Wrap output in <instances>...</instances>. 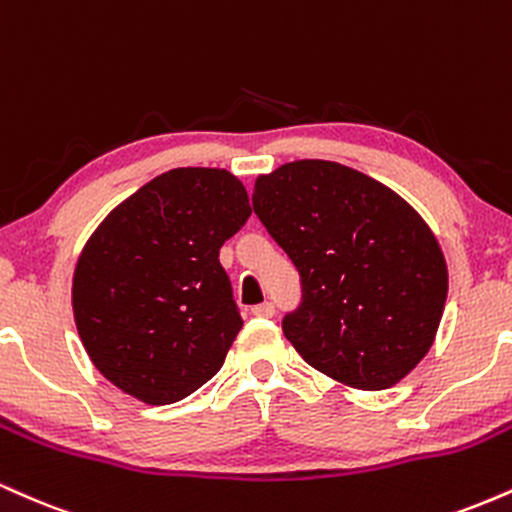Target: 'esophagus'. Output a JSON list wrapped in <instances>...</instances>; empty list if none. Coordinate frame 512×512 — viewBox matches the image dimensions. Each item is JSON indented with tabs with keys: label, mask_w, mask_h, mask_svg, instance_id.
<instances>
[{
	"label": "esophagus",
	"mask_w": 512,
	"mask_h": 512,
	"mask_svg": "<svg viewBox=\"0 0 512 512\" xmlns=\"http://www.w3.org/2000/svg\"><path fill=\"white\" fill-rule=\"evenodd\" d=\"M274 303H260V305H255V308H252V315L255 317H272L274 315Z\"/></svg>",
	"instance_id": "1"
}]
</instances>
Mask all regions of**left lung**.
Instances as JSON below:
<instances>
[{"instance_id":"left-lung-1","label":"left lung","mask_w":512,"mask_h":512,"mask_svg":"<svg viewBox=\"0 0 512 512\" xmlns=\"http://www.w3.org/2000/svg\"><path fill=\"white\" fill-rule=\"evenodd\" d=\"M252 209L301 276L284 315L305 363L358 390H387L431 349L448 267L431 228L378 180L334 161L260 175Z\"/></svg>"}]
</instances>
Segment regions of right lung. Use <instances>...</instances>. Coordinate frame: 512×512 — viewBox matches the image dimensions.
<instances>
[{"instance_id": "right-lung-1", "label": "right lung", "mask_w": 512, "mask_h": 512, "mask_svg": "<svg viewBox=\"0 0 512 512\" xmlns=\"http://www.w3.org/2000/svg\"><path fill=\"white\" fill-rule=\"evenodd\" d=\"M250 214L219 168L168 170L110 211L72 286L76 330L110 383L173 404L219 373L243 327L219 250Z\"/></svg>"}]
</instances>
